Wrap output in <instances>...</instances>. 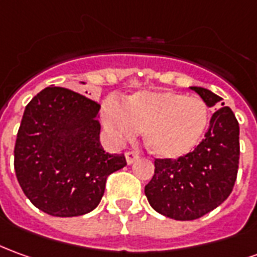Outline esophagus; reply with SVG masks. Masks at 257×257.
I'll return each mask as SVG.
<instances>
[{
    "mask_svg": "<svg viewBox=\"0 0 257 257\" xmlns=\"http://www.w3.org/2000/svg\"><path fill=\"white\" fill-rule=\"evenodd\" d=\"M125 159H126V163H128V164H134L135 161L139 159V154L135 153V152H126V153H125Z\"/></svg>",
    "mask_w": 257,
    "mask_h": 257,
    "instance_id": "obj_1",
    "label": "esophagus"
}]
</instances>
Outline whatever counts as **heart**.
Returning a JSON list of instances; mask_svg holds the SVG:
<instances>
[{
	"instance_id": "obj_1",
	"label": "heart",
	"mask_w": 257,
	"mask_h": 257,
	"mask_svg": "<svg viewBox=\"0 0 257 257\" xmlns=\"http://www.w3.org/2000/svg\"><path fill=\"white\" fill-rule=\"evenodd\" d=\"M104 126L119 141L143 132L149 152L164 160L189 154L209 126V107L202 98L170 90L138 91L121 104L108 98L101 105Z\"/></svg>"
}]
</instances>
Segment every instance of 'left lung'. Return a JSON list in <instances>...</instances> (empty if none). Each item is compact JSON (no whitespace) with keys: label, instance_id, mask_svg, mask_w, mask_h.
Instances as JSON below:
<instances>
[{"label":"left lung","instance_id":"1","mask_svg":"<svg viewBox=\"0 0 257 257\" xmlns=\"http://www.w3.org/2000/svg\"><path fill=\"white\" fill-rule=\"evenodd\" d=\"M207 107L222 98L191 86ZM224 105V103H221ZM239 164V125L229 107L213 114L204 139L178 160H156L145 195L157 213L179 221L196 220L218 207L232 192Z\"/></svg>","mask_w":257,"mask_h":257}]
</instances>
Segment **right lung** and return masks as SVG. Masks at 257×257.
Returning <instances> with one entry per match:
<instances>
[{"label": "right lung", "mask_w": 257, "mask_h": 257, "mask_svg": "<svg viewBox=\"0 0 257 257\" xmlns=\"http://www.w3.org/2000/svg\"><path fill=\"white\" fill-rule=\"evenodd\" d=\"M98 110L90 98L53 86L25 108L14 152L16 178L29 200L50 216L94 210L107 177L126 166L123 154L101 146Z\"/></svg>", "instance_id": "1"}]
</instances>
